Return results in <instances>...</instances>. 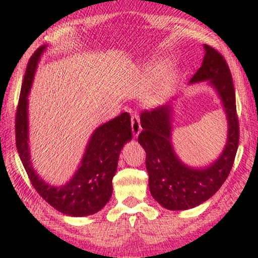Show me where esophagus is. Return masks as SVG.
<instances>
[{"mask_svg":"<svg viewBox=\"0 0 258 258\" xmlns=\"http://www.w3.org/2000/svg\"><path fill=\"white\" fill-rule=\"evenodd\" d=\"M132 129H133V134L134 136H139V134L142 130V126H141V122H140V116L137 114H133L132 116Z\"/></svg>","mask_w":258,"mask_h":258,"instance_id":"1","label":"esophagus"}]
</instances>
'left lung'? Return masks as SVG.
<instances>
[{
	"label": "left lung",
	"instance_id": "left-lung-1",
	"mask_svg": "<svg viewBox=\"0 0 258 258\" xmlns=\"http://www.w3.org/2000/svg\"><path fill=\"white\" fill-rule=\"evenodd\" d=\"M202 67L190 83L209 81L220 95L228 118V140L221 156L209 167L190 168L176 156L171 143V107L158 105L141 114L143 130L139 142L146 150V167L151 195L169 210H186L215 195L228 178L239 141L235 88L230 69L222 54L204 44Z\"/></svg>",
	"mask_w": 258,
	"mask_h": 258
}]
</instances>
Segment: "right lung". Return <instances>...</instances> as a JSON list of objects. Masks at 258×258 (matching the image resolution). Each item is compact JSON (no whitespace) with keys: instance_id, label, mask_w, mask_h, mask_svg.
I'll use <instances>...</instances> for the list:
<instances>
[{"instance_id":"obj_1","label":"right lung","mask_w":258,"mask_h":258,"mask_svg":"<svg viewBox=\"0 0 258 258\" xmlns=\"http://www.w3.org/2000/svg\"><path fill=\"white\" fill-rule=\"evenodd\" d=\"M42 45L28 62L16 109V148L31 184L42 199L52 208L68 216H88L100 211L112 194V177L117 169L121 149L133 137L130 115L122 112L95 129L86 153L73 178L64 185L54 186L45 183L34 170L28 146V95L33 83L35 70L42 52Z\"/></svg>"}]
</instances>
